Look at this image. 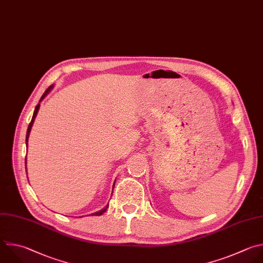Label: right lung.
Here are the masks:
<instances>
[{
	"instance_id": "1",
	"label": "right lung",
	"mask_w": 263,
	"mask_h": 263,
	"mask_svg": "<svg viewBox=\"0 0 263 263\" xmlns=\"http://www.w3.org/2000/svg\"><path fill=\"white\" fill-rule=\"evenodd\" d=\"M52 89V85H50L48 89L44 92V94L42 95V97H41V99H40V101L47 95V93L50 91ZM39 101V102H40ZM39 107H40V104H38L37 106H36V108H35V110H34V115H33V118H32V121H31V123L29 124V127H28V131H27V136H26V144H27V147H28V139H29V135H30V132H31V128H32V126H33V123H34V121H35V118H36V116H37V112H38V110H39ZM26 163H27V158H26V161H25ZM26 169H27V167H26ZM108 209V204L103 209V210H101V211H99V212H97V213H94V214H92L93 216H101L103 213H105L106 212V210Z\"/></svg>"
}]
</instances>
